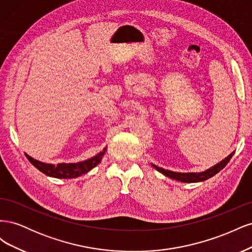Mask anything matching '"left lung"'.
<instances>
[{"label":"left lung","mask_w":252,"mask_h":252,"mask_svg":"<svg viewBox=\"0 0 252 252\" xmlns=\"http://www.w3.org/2000/svg\"><path fill=\"white\" fill-rule=\"evenodd\" d=\"M233 155H234V151L231 152V154L228 157H226L224 159H222L220 163L201 172H175V171L164 169L162 167H158L155 164H151V166L154 167V168H156L158 172H161L162 174L166 175V177H168L172 180L180 181L183 183H197V182H203V181L208 180L212 178L213 175H216L218 172H220L228 164V162L230 161V158H232Z\"/></svg>","instance_id":"left-lung-1"}]
</instances>
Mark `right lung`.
<instances>
[{"instance_id": "1", "label": "right lung", "mask_w": 252, "mask_h": 252, "mask_svg": "<svg viewBox=\"0 0 252 252\" xmlns=\"http://www.w3.org/2000/svg\"><path fill=\"white\" fill-rule=\"evenodd\" d=\"M106 149H107V147H105L97 155L85 159V161L78 163H59L57 165L40 162L37 159L29 157L27 154H25V156L36 169H39L44 174L48 175V177L57 179H74L87 173L88 171L94 168L97 164H100L102 158L105 155Z\"/></svg>"}]
</instances>
